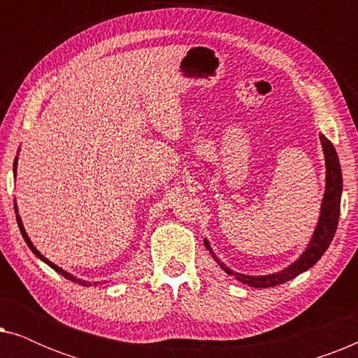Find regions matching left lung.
Returning <instances> with one entry per match:
<instances>
[{
	"label": "left lung",
	"mask_w": 358,
	"mask_h": 358,
	"mask_svg": "<svg viewBox=\"0 0 358 358\" xmlns=\"http://www.w3.org/2000/svg\"><path fill=\"white\" fill-rule=\"evenodd\" d=\"M322 150H324L326 156V192L324 199H322V207H321V215L320 222H317V227L315 229V234H313V239L310 246L303 256L298 259V261L290 266L285 271L272 273V275H264V277H251V275H243V273L233 272L231 268H228L223 262L218 261V257L215 256L212 249H210V244L207 239H205V248L208 249L212 257L217 261L220 267L223 268L224 272L229 273V275H234L239 282L248 283L249 287L256 288H267V287H275L280 285V283H285L296 275H300L301 272L308 271V268L315 266V264L320 261L322 254L326 252V249L329 248V244L334 238L337 223H339V215H341V194H342V173H341V164L339 158H337L336 148L332 146L329 140L326 138L324 135H320Z\"/></svg>",
	"instance_id": "1"
}]
</instances>
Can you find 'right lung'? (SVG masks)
<instances>
[{
  "label": "right lung",
  "instance_id": "right-lung-1",
  "mask_svg": "<svg viewBox=\"0 0 358 358\" xmlns=\"http://www.w3.org/2000/svg\"><path fill=\"white\" fill-rule=\"evenodd\" d=\"M16 161H17V158H16ZM16 161H14V173H16ZM14 210H16V213H17V208H16V207H14ZM16 220H17V227H19V229H21V234H22L24 241H26V243H27V246H29V248H31V251H32L34 254H36V256H37L38 259H41V261H43V262H45V264H48V266H50V267L53 268V271H57L58 273H60V275H63V277H65V278H68V280H73V282L80 283V285H86V287H90V285H91V283H90V282L80 280V278L73 277V275H71V273H68V272H65V271H63V268H60V267H58V266H55V264H53V262H50V261H48V259H45V257H43V256H42V254H41V252H38L36 248H34V244L31 243V239H29V236H27V233H26V229H24V227H22V222H21V218H19V215H16Z\"/></svg>",
  "mask_w": 358,
  "mask_h": 358
}]
</instances>
